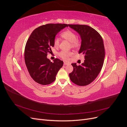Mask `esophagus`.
I'll return each mask as SVG.
<instances>
[{"label":"esophagus","mask_w":127,"mask_h":127,"mask_svg":"<svg viewBox=\"0 0 127 127\" xmlns=\"http://www.w3.org/2000/svg\"><path fill=\"white\" fill-rule=\"evenodd\" d=\"M68 64H69L66 62H64V65H68Z\"/></svg>","instance_id":"1"}]
</instances>
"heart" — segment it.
<instances>
[{
    "label": "heart",
    "instance_id": "obj_1",
    "mask_svg": "<svg viewBox=\"0 0 127 127\" xmlns=\"http://www.w3.org/2000/svg\"><path fill=\"white\" fill-rule=\"evenodd\" d=\"M61 36L64 39L70 42L71 47L73 48H78L81 42L80 40L77 39L76 34L70 30H66L61 34ZM60 43V41L58 38H56L54 40V44L56 47H58ZM72 55L71 52H66L62 51L59 53V56L64 60H67L68 58Z\"/></svg>",
    "mask_w": 127,
    "mask_h": 127
}]
</instances>
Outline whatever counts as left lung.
Returning <instances> with one entry per match:
<instances>
[{
	"instance_id": "8db88e82",
	"label": "left lung",
	"mask_w": 127,
	"mask_h": 127,
	"mask_svg": "<svg viewBox=\"0 0 127 127\" xmlns=\"http://www.w3.org/2000/svg\"><path fill=\"white\" fill-rule=\"evenodd\" d=\"M68 26L81 38L79 53L84 55L85 60L80 65L71 64L73 71L69 74L71 82L79 86H86L93 82L103 67L105 49L102 36L96 31L85 25Z\"/></svg>"
}]
</instances>
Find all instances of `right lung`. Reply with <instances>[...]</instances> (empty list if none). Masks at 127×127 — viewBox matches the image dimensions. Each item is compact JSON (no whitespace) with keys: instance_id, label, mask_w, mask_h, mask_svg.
I'll return each instance as SVG.
<instances>
[{"instance_id":"obj_1","label":"right lung","mask_w":127,"mask_h":127,"mask_svg":"<svg viewBox=\"0 0 127 127\" xmlns=\"http://www.w3.org/2000/svg\"><path fill=\"white\" fill-rule=\"evenodd\" d=\"M68 26L65 24H48L35 29L30 35L25 48V62L31 77L36 83L45 85L55 80L64 63L57 58L52 63L47 56L54 47L56 35Z\"/></svg>"}]
</instances>
